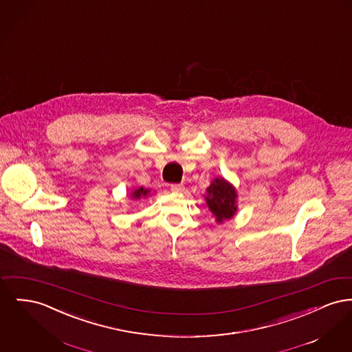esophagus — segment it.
<instances>
[{"instance_id":"esophagus-1","label":"esophagus","mask_w":352,"mask_h":352,"mask_svg":"<svg viewBox=\"0 0 352 352\" xmlns=\"http://www.w3.org/2000/svg\"><path fill=\"white\" fill-rule=\"evenodd\" d=\"M170 188L174 192H181V191H184V185L182 184H174V185L170 186Z\"/></svg>"}]
</instances>
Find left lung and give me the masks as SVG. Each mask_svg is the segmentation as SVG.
<instances>
[{
	"mask_svg": "<svg viewBox=\"0 0 352 352\" xmlns=\"http://www.w3.org/2000/svg\"><path fill=\"white\" fill-rule=\"evenodd\" d=\"M235 198L236 192L234 187L223 178H215L207 187V205L219 223L232 218L235 214Z\"/></svg>",
	"mask_w": 352,
	"mask_h": 352,
	"instance_id": "left-lung-1",
	"label": "left lung"
}]
</instances>
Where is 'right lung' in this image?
Wrapping results in <instances>:
<instances>
[{"label": "right lung", "mask_w": 352, "mask_h": 352, "mask_svg": "<svg viewBox=\"0 0 352 352\" xmlns=\"http://www.w3.org/2000/svg\"><path fill=\"white\" fill-rule=\"evenodd\" d=\"M148 194V190H145L144 187H140L138 190H135L134 192H133V198H135V199H140L141 197H146Z\"/></svg>", "instance_id": "obj_1"}]
</instances>
